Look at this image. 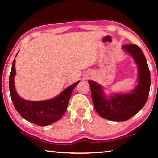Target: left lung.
Instances as JSON below:
<instances>
[{"instance_id":"1","label":"left lung","mask_w":158,"mask_h":158,"mask_svg":"<svg viewBox=\"0 0 158 158\" xmlns=\"http://www.w3.org/2000/svg\"><path fill=\"white\" fill-rule=\"evenodd\" d=\"M133 57L138 66V84L128 93L112 94L107 96L103 87L89 80L94 108L102 118L116 122L127 121L138 113L145 106L151 87V74L146 57L136 45L122 46Z\"/></svg>"}]
</instances>
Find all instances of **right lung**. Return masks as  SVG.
I'll list each match as a JSON object with an SVG mask.
<instances>
[{
  "mask_svg": "<svg viewBox=\"0 0 158 158\" xmlns=\"http://www.w3.org/2000/svg\"><path fill=\"white\" fill-rule=\"evenodd\" d=\"M15 74V59H14L9 80L12 101L16 110L24 119L39 126H48L62 118L66 112L72 92L80 81L72 84L53 98L43 101H32L24 100L17 94L14 82Z\"/></svg>",
  "mask_w": 158,
  "mask_h": 158,
  "instance_id": "right-lung-1",
  "label": "right lung"
}]
</instances>
